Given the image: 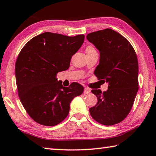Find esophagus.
<instances>
[{"label":"esophagus","mask_w":156,"mask_h":156,"mask_svg":"<svg viewBox=\"0 0 156 156\" xmlns=\"http://www.w3.org/2000/svg\"><path fill=\"white\" fill-rule=\"evenodd\" d=\"M90 92H91V90L90 89V88H84V94H88Z\"/></svg>","instance_id":"esophagus-1"}]
</instances>
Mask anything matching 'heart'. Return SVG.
Here are the masks:
<instances>
[{
	"label": "heart",
	"instance_id": "1",
	"mask_svg": "<svg viewBox=\"0 0 156 156\" xmlns=\"http://www.w3.org/2000/svg\"><path fill=\"white\" fill-rule=\"evenodd\" d=\"M86 54H90L97 53V51L95 50V48L92 46H88L86 48Z\"/></svg>",
	"mask_w": 156,
	"mask_h": 156
}]
</instances>
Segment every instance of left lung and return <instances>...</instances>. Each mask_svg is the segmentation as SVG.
I'll use <instances>...</instances> for the list:
<instances>
[{
	"label": "left lung",
	"instance_id": "left-lung-1",
	"mask_svg": "<svg viewBox=\"0 0 156 156\" xmlns=\"http://www.w3.org/2000/svg\"><path fill=\"white\" fill-rule=\"evenodd\" d=\"M86 38L100 54L94 75L108 83L107 91L92 90L98 101L90 114L102 125L117 124L129 113L138 90L136 52L126 38L110 29L92 32Z\"/></svg>",
	"mask_w": 156,
	"mask_h": 156
}]
</instances>
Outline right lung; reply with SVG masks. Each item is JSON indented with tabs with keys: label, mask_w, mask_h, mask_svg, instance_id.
<instances>
[{
	"label": "right lung",
	"mask_w": 156,
	"mask_h": 156,
	"mask_svg": "<svg viewBox=\"0 0 156 156\" xmlns=\"http://www.w3.org/2000/svg\"><path fill=\"white\" fill-rule=\"evenodd\" d=\"M84 35L69 37L45 32L33 37L16 60L15 74L19 98L33 120L55 126L66 118L70 103L81 95L78 83L64 87L57 74L68 69L70 59L81 48Z\"/></svg>",
	"instance_id": "obj_1"
}]
</instances>
